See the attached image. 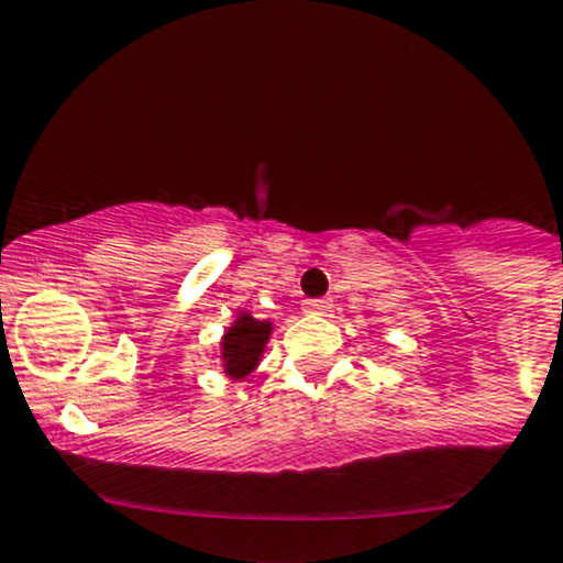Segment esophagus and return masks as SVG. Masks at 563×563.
Returning a JSON list of instances; mask_svg holds the SVG:
<instances>
[{"label": "esophagus", "instance_id": "obj_1", "mask_svg": "<svg viewBox=\"0 0 563 563\" xmlns=\"http://www.w3.org/2000/svg\"><path fill=\"white\" fill-rule=\"evenodd\" d=\"M302 308H306V313H328L330 302L328 299H306V302H302Z\"/></svg>", "mask_w": 563, "mask_h": 563}]
</instances>
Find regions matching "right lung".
<instances>
[{"mask_svg": "<svg viewBox=\"0 0 563 563\" xmlns=\"http://www.w3.org/2000/svg\"><path fill=\"white\" fill-rule=\"evenodd\" d=\"M272 324L269 322H257L250 313H241L233 322V328H228L222 339V361L224 372L235 380L250 375L252 369L261 361V353H264L266 341H269Z\"/></svg>", "mask_w": 563, "mask_h": 563, "instance_id": "obj_1", "label": "right lung"}]
</instances>
